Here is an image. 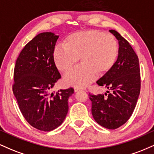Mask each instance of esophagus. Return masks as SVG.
Instances as JSON below:
<instances>
[{
	"instance_id": "1",
	"label": "esophagus",
	"mask_w": 154,
	"mask_h": 154,
	"mask_svg": "<svg viewBox=\"0 0 154 154\" xmlns=\"http://www.w3.org/2000/svg\"><path fill=\"white\" fill-rule=\"evenodd\" d=\"M74 90H75V92H77L78 91H80V90H83V88H79V87H75L74 88Z\"/></svg>"
}]
</instances>
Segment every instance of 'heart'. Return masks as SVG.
<instances>
[{
  "label": "heart",
  "instance_id": "b5f03b06",
  "mask_svg": "<svg viewBox=\"0 0 154 154\" xmlns=\"http://www.w3.org/2000/svg\"><path fill=\"white\" fill-rule=\"evenodd\" d=\"M119 55V44L115 37L95 29L72 33L53 51V59L57 69L66 72L77 63L82 64L64 77L68 85L84 87L98 75L109 72L115 64Z\"/></svg>",
  "mask_w": 154,
  "mask_h": 154
}]
</instances>
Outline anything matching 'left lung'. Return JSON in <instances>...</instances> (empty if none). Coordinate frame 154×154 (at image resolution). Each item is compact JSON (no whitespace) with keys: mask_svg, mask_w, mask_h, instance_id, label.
<instances>
[{"mask_svg":"<svg viewBox=\"0 0 154 154\" xmlns=\"http://www.w3.org/2000/svg\"><path fill=\"white\" fill-rule=\"evenodd\" d=\"M109 32L119 41V55L113 68L96 82L111 93H90L89 98L95 122L114 130L126 122L135 109L140 91V74L138 57L128 40L114 29Z\"/></svg>","mask_w":154,"mask_h":154,"instance_id":"obj_1","label":"left lung"}]
</instances>
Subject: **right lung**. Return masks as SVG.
<instances>
[{
  "label": "right lung",
  "mask_w": 154,
  "mask_h": 154,
  "mask_svg": "<svg viewBox=\"0 0 154 154\" xmlns=\"http://www.w3.org/2000/svg\"><path fill=\"white\" fill-rule=\"evenodd\" d=\"M59 36L40 33L19 54L14 72L13 93L23 116L33 128L49 132L62 124L69 110L72 88L49 91L61 78L53 59Z\"/></svg>",
  "instance_id": "add662e5"
}]
</instances>
